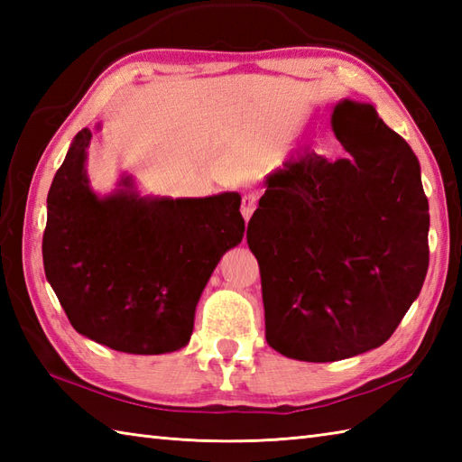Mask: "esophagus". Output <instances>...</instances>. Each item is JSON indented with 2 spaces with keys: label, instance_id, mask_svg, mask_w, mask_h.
Instances as JSON below:
<instances>
[{
  "label": "esophagus",
  "instance_id": "obj_1",
  "mask_svg": "<svg viewBox=\"0 0 462 462\" xmlns=\"http://www.w3.org/2000/svg\"><path fill=\"white\" fill-rule=\"evenodd\" d=\"M256 202H258V199H256V194H252V192H248V194H244L242 196V206H240V212H242V216H244V220H250V216H252V212L256 210Z\"/></svg>",
  "mask_w": 462,
  "mask_h": 462
}]
</instances>
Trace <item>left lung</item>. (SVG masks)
Masks as SVG:
<instances>
[{"label":"left lung","instance_id":"left-lung-1","mask_svg":"<svg viewBox=\"0 0 462 462\" xmlns=\"http://www.w3.org/2000/svg\"><path fill=\"white\" fill-rule=\"evenodd\" d=\"M331 125L347 159L310 151L283 162L246 232L270 347L311 363L383 346L429 268V202L415 152L371 105L339 103Z\"/></svg>","mask_w":462,"mask_h":462}]
</instances>
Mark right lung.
I'll return each mask as SVG.
<instances>
[{"label":"right lung","mask_w":462,"mask_h":462,"mask_svg":"<svg viewBox=\"0 0 462 462\" xmlns=\"http://www.w3.org/2000/svg\"><path fill=\"white\" fill-rule=\"evenodd\" d=\"M91 131L77 133L47 194L43 268L71 326L139 356L184 347L200 293L240 244V194L139 199L131 180L99 199L85 176Z\"/></svg>","instance_id":"add662e5"}]
</instances>
